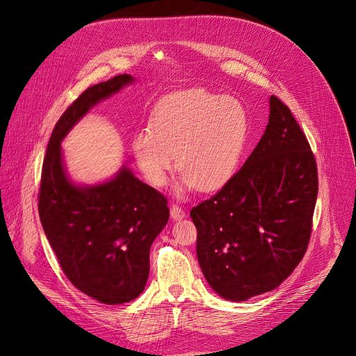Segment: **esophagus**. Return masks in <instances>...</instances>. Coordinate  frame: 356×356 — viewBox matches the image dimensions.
<instances>
[{
    "label": "esophagus",
    "mask_w": 356,
    "mask_h": 356,
    "mask_svg": "<svg viewBox=\"0 0 356 356\" xmlns=\"http://www.w3.org/2000/svg\"><path fill=\"white\" fill-rule=\"evenodd\" d=\"M170 215H172V218L173 219H176V220H179V219H183L184 216H186V212L179 207V204H172V208H170Z\"/></svg>",
    "instance_id": "esophagus-1"
}]
</instances>
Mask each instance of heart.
<instances>
[{
	"label": "heart",
	"instance_id": "heart-1",
	"mask_svg": "<svg viewBox=\"0 0 356 356\" xmlns=\"http://www.w3.org/2000/svg\"><path fill=\"white\" fill-rule=\"evenodd\" d=\"M247 112L232 97L189 89L165 98L156 109L152 128L133 137V153L145 179L157 188L175 168L181 188L209 192L234 175L247 138Z\"/></svg>",
	"mask_w": 356,
	"mask_h": 356
}]
</instances>
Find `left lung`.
I'll return each instance as SVG.
<instances>
[{"label":"left lung","mask_w":356,"mask_h":356,"mask_svg":"<svg viewBox=\"0 0 356 356\" xmlns=\"http://www.w3.org/2000/svg\"><path fill=\"white\" fill-rule=\"evenodd\" d=\"M317 191L310 144L290 108L273 95L266 133L245 164L191 211L211 287L244 302L282 284L307 251Z\"/></svg>","instance_id":"8db88e82"}]
</instances>
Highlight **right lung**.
Returning a JSON list of instances; mask_svg holds the SVG:
<instances>
[{"label": "right lung", "mask_w": 356, "mask_h": 356, "mask_svg": "<svg viewBox=\"0 0 356 356\" xmlns=\"http://www.w3.org/2000/svg\"><path fill=\"white\" fill-rule=\"evenodd\" d=\"M133 76L124 73L89 86L56 122L43 160L39 216L69 282L105 305L138 297L149 273V247L168 220L167 199L125 165L106 183L74 186L62 163L60 141L101 99Z\"/></svg>", "instance_id": "obj_1"}]
</instances>
